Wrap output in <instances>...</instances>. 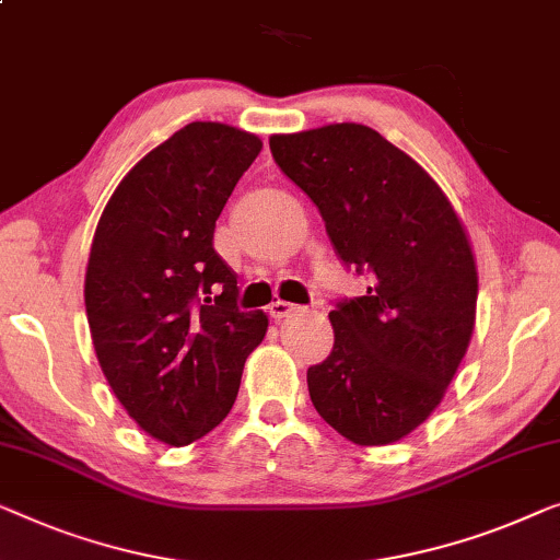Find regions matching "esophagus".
Instances as JSON below:
<instances>
[{"instance_id": "obj_1", "label": "esophagus", "mask_w": 560, "mask_h": 560, "mask_svg": "<svg viewBox=\"0 0 560 560\" xmlns=\"http://www.w3.org/2000/svg\"><path fill=\"white\" fill-rule=\"evenodd\" d=\"M300 307L298 305H293V303H285V300H275V303L267 307V313H270V318H275V320H282V318H288V315H293V313H298Z\"/></svg>"}]
</instances>
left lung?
<instances>
[{"label": "left lung", "instance_id": "obj_1", "mask_svg": "<svg viewBox=\"0 0 560 560\" xmlns=\"http://www.w3.org/2000/svg\"><path fill=\"white\" fill-rule=\"evenodd\" d=\"M272 159L326 222L366 295L330 311L334 351L307 369L318 415L359 447L424 424L465 359L477 262L465 224L432 176L374 128L328 124L270 136Z\"/></svg>", "mask_w": 560, "mask_h": 560}]
</instances>
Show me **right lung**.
Masks as SVG:
<instances>
[{"instance_id":"right-lung-1","label":"right lung","mask_w":560,"mask_h":560,"mask_svg":"<svg viewBox=\"0 0 560 560\" xmlns=\"http://www.w3.org/2000/svg\"><path fill=\"white\" fill-rule=\"evenodd\" d=\"M262 151L255 133L197 120L145 153L95 226L85 313L103 376L136 424L184 447L230 415L267 315L237 311L214 226Z\"/></svg>"}]
</instances>
